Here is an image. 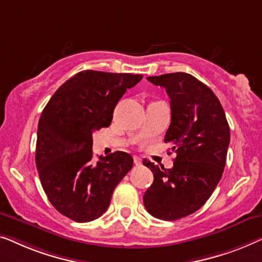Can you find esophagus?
I'll return each instance as SVG.
<instances>
[{
  "label": "esophagus",
  "mask_w": 262,
  "mask_h": 262,
  "mask_svg": "<svg viewBox=\"0 0 262 262\" xmlns=\"http://www.w3.org/2000/svg\"><path fill=\"white\" fill-rule=\"evenodd\" d=\"M133 159H134V164L136 165V166H140V165L142 164V161H141V159H140L139 157H134V158H133Z\"/></svg>",
  "instance_id": "1"
}]
</instances>
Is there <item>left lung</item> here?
Returning a JSON list of instances; mask_svg holds the SVG:
<instances>
[{
    "label": "left lung",
    "instance_id": "obj_1",
    "mask_svg": "<svg viewBox=\"0 0 262 262\" xmlns=\"http://www.w3.org/2000/svg\"><path fill=\"white\" fill-rule=\"evenodd\" d=\"M147 80L165 88L171 99L165 142L171 143L177 157L168 169L142 161L154 176L143 204L157 219L176 221L201 209L216 189L226 166L229 124L212 90L189 73H166Z\"/></svg>",
    "mask_w": 262,
    "mask_h": 262
}]
</instances>
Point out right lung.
Here are the masks:
<instances>
[{"label": "right lung", "instance_id": "obj_1", "mask_svg": "<svg viewBox=\"0 0 262 262\" xmlns=\"http://www.w3.org/2000/svg\"><path fill=\"white\" fill-rule=\"evenodd\" d=\"M141 75L78 72L54 93L40 116L35 164L54 208L76 222L106 211L113 192L133 167L126 152L93 163V133L109 127L114 109Z\"/></svg>", "mask_w": 262, "mask_h": 262}]
</instances>
